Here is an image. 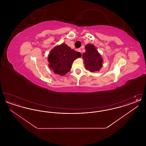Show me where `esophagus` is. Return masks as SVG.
Wrapping results in <instances>:
<instances>
[{"mask_svg": "<svg viewBox=\"0 0 146 146\" xmlns=\"http://www.w3.org/2000/svg\"><path fill=\"white\" fill-rule=\"evenodd\" d=\"M77 51H78V52H82V51H81V49H77Z\"/></svg>", "mask_w": 146, "mask_h": 146, "instance_id": "obj_1", "label": "esophagus"}]
</instances>
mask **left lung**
<instances>
[{
    "mask_svg": "<svg viewBox=\"0 0 146 146\" xmlns=\"http://www.w3.org/2000/svg\"><path fill=\"white\" fill-rule=\"evenodd\" d=\"M85 52L83 54V58L85 69L91 72H98L102 67L103 58L95 46L91 44L86 45Z\"/></svg>",
    "mask_w": 146,
    "mask_h": 146,
    "instance_id": "obj_1",
    "label": "left lung"
}]
</instances>
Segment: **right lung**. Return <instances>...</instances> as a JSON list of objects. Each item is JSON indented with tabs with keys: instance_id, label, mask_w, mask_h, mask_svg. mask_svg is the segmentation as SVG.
<instances>
[{
	"instance_id": "1",
	"label": "right lung",
	"mask_w": 146,
	"mask_h": 146,
	"mask_svg": "<svg viewBox=\"0 0 146 146\" xmlns=\"http://www.w3.org/2000/svg\"><path fill=\"white\" fill-rule=\"evenodd\" d=\"M81 56L80 52L62 43L55 46L49 52L48 59L49 68L54 73L63 76L70 70L73 61Z\"/></svg>"
}]
</instances>
